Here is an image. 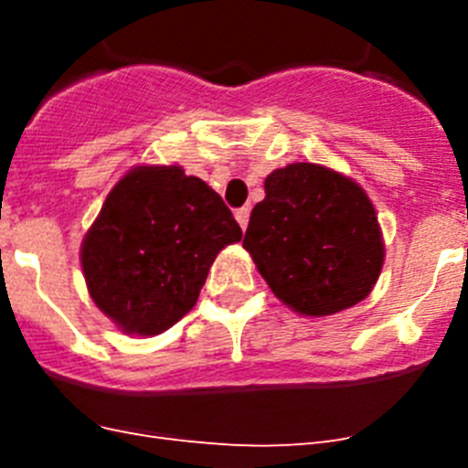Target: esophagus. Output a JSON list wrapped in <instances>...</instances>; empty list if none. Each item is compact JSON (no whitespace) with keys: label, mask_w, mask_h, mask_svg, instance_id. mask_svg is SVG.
Here are the masks:
<instances>
[{"label":"esophagus","mask_w":468,"mask_h":468,"mask_svg":"<svg viewBox=\"0 0 468 468\" xmlns=\"http://www.w3.org/2000/svg\"><path fill=\"white\" fill-rule=\"evenodd\" d=\"M248 220H250V208H248V206H243V208L237 210V222L241 225V229H246Z\"/></svg>","instance_id":"34e87169"}]
</instances>
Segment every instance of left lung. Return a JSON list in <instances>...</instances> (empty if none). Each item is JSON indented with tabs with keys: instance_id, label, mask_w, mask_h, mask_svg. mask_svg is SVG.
<instances>
[{
	"instance_id": "8db88e82",
	"label": "left lung",
	"mask_w": 468,
	"mask_h": 468,
	"mask_svg": "<svg viewBox=\"0 0 468 468\" xmlns=\"http://www.w3.org/2000/svg\"><path fill=\"white\" fill-rule=\"evenodd\" d=\"M243 248L271 292L314 318L366 300L384 264L366 189L321 164H288L267 176Z\"/></svg>"
}]
</instances>
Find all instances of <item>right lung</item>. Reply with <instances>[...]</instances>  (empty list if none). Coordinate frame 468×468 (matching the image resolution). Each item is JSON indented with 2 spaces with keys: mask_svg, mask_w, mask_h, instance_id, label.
<instances>
[{
  "mask_svg": "<svg viewBox=\"0 0 468 468\" xmlns=\"http://www.w3.org/2000/svg\"><path fill=\"white\" fill-rule=\"evenodd\" d=\"M243 231L220 194L180 166H135L81 243L89 295L128 335H159L197 304L210 264Z\"/></svg>",
  "mask_w": 468,
  "mask_h": 468,
  "instance_id": "right-lung-1",
  "label": "right lung"
}]
</instances>
